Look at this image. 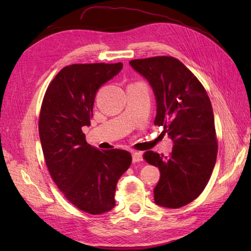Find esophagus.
<instances>
[{
  "instance_id": "esophagus-1",
  "label": "esophagus",
  "mask_w": 251,
  "mask_h": 251,
  "mask_svg": "<svg viewBox=\"0 0 251 251\" xmlns=\"http://www.w3.org/2000/svg\"><path fill=\"white\" fill-rule=\"evenodd\" d=\"M132 158H133V162H140V161L143 160L142 154L141 153H137V151H135V153H133Z\"/></svg>"
}]
</instances>
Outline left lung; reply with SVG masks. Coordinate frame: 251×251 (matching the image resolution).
Returning <instances> with one entry per match:
<instances>
[{
  "label": "left lung",
  "instance_id": "left-lung-1",
  "mask_svg": "<svg viewBox=\"0 0 251 251\" xmlns=\"http://www.w3.org/2000/svg\"><path fill=\"white\" fill-rule=\"evenodd\" d=\"M130 65L153 88L154 124L162 126L174 141L169 157L153 151L143 155L160 171L155 202L162 207H182L204 191L216 164L218 141L209 97L199 79L173 56L133 59Z\"/></svg>",
  "mask_w": 251,
  "mask_h": 251
}]
</instances>
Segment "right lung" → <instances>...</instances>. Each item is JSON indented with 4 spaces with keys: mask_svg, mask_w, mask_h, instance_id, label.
<instances>
[{
    "mask_svg": "<svg viewBox=\"0 0 251 251\" xmlns=\"http://www.w3.org/2000/svg\"><path fill=\"white\" fill-rule=\"evenodd\" d=\"M123 69V64H73L52 79L39 118L42 149L50 176L78 209L100 215L115 206L118 179L132 163L126 151H100L86 141L97 90Z\"/></svg>",
    "mask_w": 251,
    "mask_h": 251,
    "instance_id": "1",
    "label": "right lung"
}]
</instances>
